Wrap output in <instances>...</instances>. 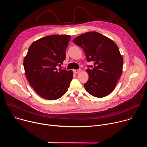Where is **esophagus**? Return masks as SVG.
<instances>
[{"mask_svg":"<svg viewBox=\"0 0 147 147\" xmlns=\"http://www.w3.org/2000/svg\"><path fill=\"white\" fill-rule=\"evenodd\" d=\"M80 71H81V70H80V69H78V70H73V72H74V73H75V74H77V73H79Z\"/></svg>","mask_w":147,"mask_h":147,"instance_id":"esophagus-1","label":"esophagus"}]
</instances>
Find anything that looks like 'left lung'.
I'll list each match as a JSON object with an SVG mask.
<instances>
[{
	"label": "left lung",
	"mask_w": 147,
	"mask_h": 147,
	"mask_svg": "<svg viewBox=\"0 0 147 147\" xmlns=\"http://www.w3.org/2000/svg\"><path fill=\"white\" fill-rule=\"evenodd\" d=\"M84 51L87 61H94L88 66V81L86 90L91 95L103 98L115 88L122 73L123 59L117 45L110 38L92 31L82 34L73 40Z\"/></svg>",
	"instance_id": "1"
}]
</instances>
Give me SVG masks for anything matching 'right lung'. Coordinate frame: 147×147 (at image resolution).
<instances>
[{"mask_svg": "<svg viewBox=\"0 0 147 147\" xmlns=\"http://www.w3.org/2000/svg\"><path fill=\"white\" fill-rule=\"evenodd\" d=\"M70 36L52 35L40 38L30 45L23 65L31 86L42 98H60L67 91L72 80V70H57L66 59ZM61 66V65H60Z\"/></svg>", "mask_w": 147, "mask_h": 147, "instance_id": "right-lung-1", "label": "right lung"}]
</instances>
